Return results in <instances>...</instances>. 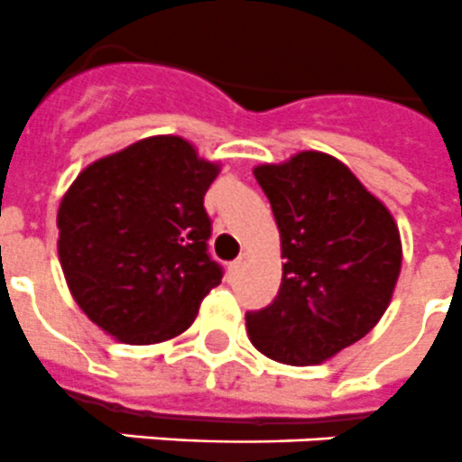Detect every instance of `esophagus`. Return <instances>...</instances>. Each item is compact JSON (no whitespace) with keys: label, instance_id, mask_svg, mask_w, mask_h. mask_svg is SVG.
I'll use <instances>...</instances> for the list:
<instances>
[{"label":"esophagus","instance_id":"1","mask_svg":"<svg viewBox=\"0 0 462 462\" xmlns=\"http://www.w3.org/2000/svg\"><path fill=\"white\" fill-rule=\"evenodd\" d=\"M245 264H247V254L243 253L238 259H236V262H231V266H228V269H231L234 273H238V272H243V269H245Z\"/></svg>","mask_w":462,"mask_h":462}]
</instances>
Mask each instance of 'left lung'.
Returning a JSON list of instances; mask_svg holds the SVG:
<instances>
[{"instance_id": "left-lung-1", "label": "left lung", "mask_w": 462, "mask_h": 462, "mask_svg": "<svg viewBox=\"0 0 462 462\" xmlns=\"http://www.w3.org/2000/svg\"><path fill=\"white\" fill-rule=\"evenodd\" d=\"M281 234L283 281L245 316L257 352L288 365L333 359L383 319L402 273V236L387 205L321 151L253 170Z\"/></svg>"}]
</instances>
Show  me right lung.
I'll use <instances>...</instances> for the list:
<instances>
[{"instance_id":"obj_1","label":"right lung","mask_w":462,"mask_h":462,"mask_svg":"<svg viewBox=\"0 0 462 462\" xmlns=\"http://www.w3.org/2000/svg\"><path fill=\"white\" fill-rule=\"evenodd\" d=\"M222 165L184 136H146L79 171L59 205L68 291L103 333L158 345L189 330L222 283L205 193Z\"/></svg>"}]
</instances>
